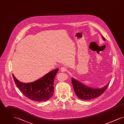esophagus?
<instances>
[{"instance_id": "obj_1", "label": "esophagus", "mask_w": 124, "mask_h": 124, "mask_svg": "<svg viewBox=\"0 0 124 124\" xmlns=\"http://www.w3.org/2000/svg\"><path fill=\"white\" fill-rule=\"evenodd\" d=\"M60 71L62 72H65L67 71V69L65 67H62L60 69Z\"/></svg>"}]
</instances>
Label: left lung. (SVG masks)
<instances>
[{
  "label": "left lung",
  "mask_w": 124,
  "mask_h": 124,
  "mask_svg": "<svg viewBox=\"0 0 124 124\" xmlns=\"http://www.w3.org/2000/svg\"><path fill=\"white\" fill-rule=\"evenodd\" d=\"M102 38L105 40L103 36ZM71 82L75 94L79 99L83 100H90L99 97L106 90L109 85L108 83L103 88L93 89L81 83L73 78H71Z\"/></svg>",
  "instance_id": "obj_1"
}]
</instances>
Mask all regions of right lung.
Instances as JSON below:
<instances>
[{"instance_id": "add662e5", "label": "right lung", "mask_w": 124, "mask_h": 124, "mask_svg": "<svg viewBox=\"0 0 124 124\" xmlns=\"http://www.w3.org/2000/svg\"><path fill=\"white\" fill-rule=\"evenodd\" d=\"M59 69L51 71L40 79L33 82L24 83L19 81L14 75V81L23 94L31 100L42 102L48 100L53 95L55 77Z\"/></svg>"}]
</instances>
